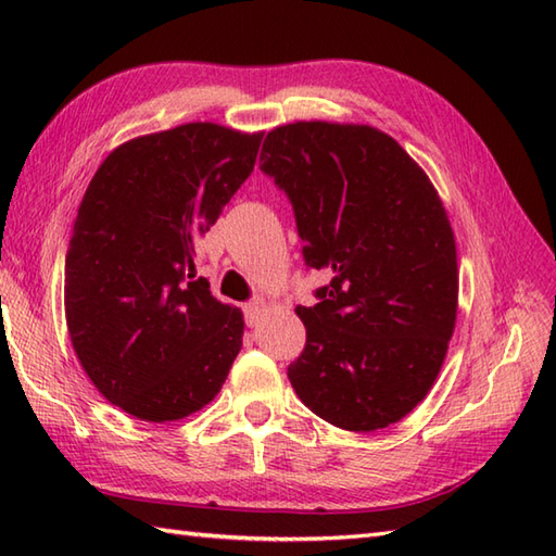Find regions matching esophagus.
<instances>
[{"label":"esophagus","instance_id":"esophagus-1","mask_svg":"<svg viewBox=\"0 0 556 556\" xmlns=\"http://www.w3.org/2000/svg\"><path fill=\"white\" fill-rule=\"evenodd\" d=\"M243 313H245V323L251 325V327H255L260 320H263V315L267 313V305L263 301L248 303V305H243Z\"/></svg>","mask_w":556,"mask_h":556}]
</instances>
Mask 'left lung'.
Returning a JSON list of instances; mask_svg holds the SVG:
<instances>
[{"mask_svg":"<svg viewBox=\"0 0 556 556\" xmlns=\"http://www.w3.org/2000/svg\"><path fill=\"white\" fill-rule=\"evenodd\" d=\"M260 169L296 212L305 265L332 271L289 380L315 416L351 432L406 418L428 396L458 311L452 222L420 164L368 124L271 128Z\"/></svg>","mask_w":556,"mask_h":556,"instance_id":"8db88e82","label":"left lung"}]
</instances>
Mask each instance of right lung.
<instances>
[{
	"instance_id": "1",
	"label": "right lung",
	"mask_w": 556,
	"mask_h": 556,
	"mask_svg": "<svg viewBox=\"0 0 556 556\" xmlns=\"http://www.w3.org/2000/svg\"><path fill=\"white\" fill-rule=\"evenodd\" d=\"M263 136L181 124L116 146L88 184L64 265L66 327L90 382L128 416L188 418L239 356L243 313L190 279Z\"/></svg>"
}]
</instances>
